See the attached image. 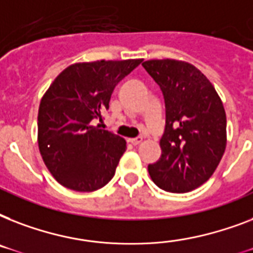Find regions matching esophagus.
<instances>
[{
	"instance_id": "1",
	"label": "esophagus",
	"mask_w": 253,
	"mask_h": 253,
	"mask_svg": "<svg viewBox=\"0 0 253 253\" xmlns=\"http://www.w3.org/2000/svg\"><path fill=\"white\" fill-rule=\"evenodd\" d=\"M131 144H134V146H138V144H140V143L143 142V138L142 136H136V138L134 139H130Z\"/></svg>"
}]
</instances>
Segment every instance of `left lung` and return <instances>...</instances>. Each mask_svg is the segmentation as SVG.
<instances>
[{
	"label": "left lung",
	"mask_w": 253,
	"mask_h": 253,
	"mask_svg": "<svg viewBox=\"0 0 253 253\" xmlns=\"http://www.w3.org/2000/svg\"><path fill=\"white\" fill-rule=\"evenodd\" d=\"M166 102L162 156L148 166L159 188L186 193L211 177L226 150V113L211 83L185 61L143 63Z\"/></svg>",
	"instance_id": "1"
}]
</instances>
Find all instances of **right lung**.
Listing matches in <instances>:
<instances>
[{"label": "right lung", "instance_id": "1", "mask_svg": "<svg viewBox=\"0 0 253 253\" xmlns=\"http://www.w3.org/2000/svg\"><path fill=\"white\" fill-rule=\"evenodd\" d=\"M140 63L73 64L45 91L38 113V144L43 162L63 186L93 192L113 178L126 142L93 123L102 121L114 87Z\"/></svg>", "mask_w": 253, "mask_h": 253}]
</instances>
